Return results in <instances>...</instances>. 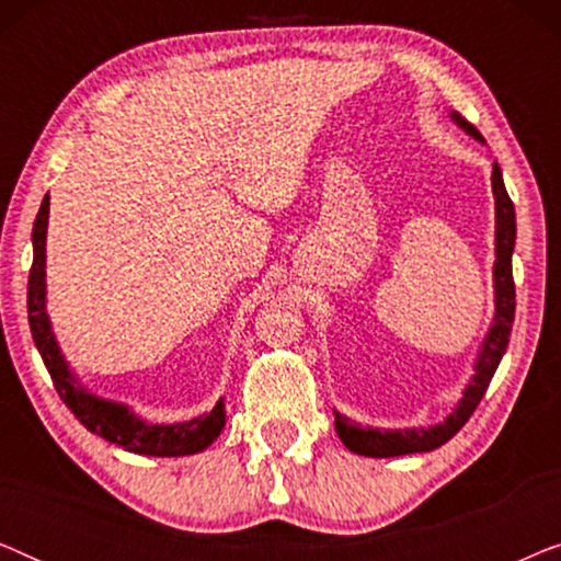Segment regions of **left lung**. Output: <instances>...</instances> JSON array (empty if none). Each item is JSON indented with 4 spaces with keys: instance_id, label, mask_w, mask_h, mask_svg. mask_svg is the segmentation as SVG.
<instances>
[{
    "instance_id": "obj_1",
    "label": "left lung",
    "mask_w": 561,
    "mask_h": 561,
    "mask_svg": "<svg viewBox=\"0 0 561 561\" xmlns=\"http://www.w3.org/2000/svg\"><path fill=\"white\" fill-rule=\"evenodd\" d=\"M459 127H465L472 137L482 140L474 125H470L462 114H451ZM493 196H495V321L490 329L485 344H482L478 367H474V378L465 390V398L457 403L455 413H449V419L439 426L432 428H405V432H380V428H363L352 424L347 416H340L334 411L336 419V434L344 442V447L355 451V455L365 457H401L413 455V451H432L442 444H447L459 428H462L470 416L478 409V403L485 396V390L493 380V375L501 365L508 347L513 317H516V283H513V267L511 255L513 244H516V211H513V202L505 191L503 175L497 163H493Z\"/></svg>"
}]
</instances>
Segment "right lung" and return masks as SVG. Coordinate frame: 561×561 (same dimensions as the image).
I'll return each instance as SVG.
<instances>
[{
	"mask_svg": "<svg viewBox=\"0 0 561 561\" xmlns=\"http://www.w3.org/2000/svg\"><path fill=\"white\" fill-rule=\"evenodd\" d=\"M48 209L50 196H45L33 225V267H30L27 280V319L35 347L43 355V363L48 367L60 401L73 411V416L89 432L104 436L106 442L117 444V447L127 451H135V455L183 457L196 455V451L209 447L219 436L221 426H225V405H221V401L206 416L171 426H150L137 419L135 413H129L125 405L102 401V398L87 393L73 380V375L68 373L56 336L50 332L48 313H45V232H48Z\"/></svg>",
	"mask_w": 561,
	"mask_h": 561,
	"instance_id": "1",
	"label": "right lung"
}]
</instances>
